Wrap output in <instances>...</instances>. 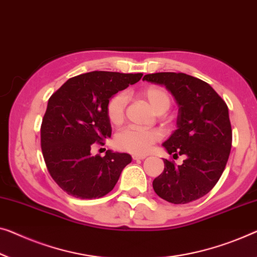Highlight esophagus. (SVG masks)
Masks as SVG:
<instances>
[{"instance_id":"34e87169","label":"esophagus","mask_w":257,"mask_h":257,"mask_svg":"<svg viewBox=\"0 0 257 257\" xmlns=\"http://www.w3.org/2000/svg\"><path fill=\"white\" fill-rule=\"evenodd\" d=\"M145 157H147V156H137V155H134V156H133V159H134V160H143V159H145Z\"/></svg>"}]
</instances>
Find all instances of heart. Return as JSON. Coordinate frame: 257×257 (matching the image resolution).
Wrapping results in <instances>:
<instances>
[{"instance_id":"b5f03b06","label":"heart","mask_w":257,"mask_h":257,"mask_svg":"<svg viewBox=\"0 0 257 257\" xmlns=\"http://www.w3.org/2000/svg\"><path fill=\"white\" fill-rule=\"evenodd\" d=\"M141 97L149 102L156 113L163 114L172 105V97L160 86L151 85L141 91ZM128 98L123 92H118L109 98L106 105V114L109 122L120 125L125 116V106ZM162 140V133L158 129H139L128 127L118 132L115 136V145L122 151L134 155H145L157 142Z\"/></svg>"}]
</instances>
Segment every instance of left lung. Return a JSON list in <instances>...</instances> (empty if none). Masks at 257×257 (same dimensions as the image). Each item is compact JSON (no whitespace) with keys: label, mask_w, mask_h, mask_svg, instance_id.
I'll list each match as a JSON object with an SVG mask.
<instances>
[{"label":"left lung","mask_w":257,"mask_h":257,"mask_svg":"<svg viewBox=\"0 0 257 257\" xmlns=\"http://www.w3.org/2000/svg\"><path fill=\"white\" fill-rule=\"evenodd\" d=\"M143 80L165 85L177 99L178 129L163 145L182 165L164 159V172L153 180L156 194L174 204L196 201L221 177L232 147L226 102L208 83L183 72H156Z\"/></svg>","instance_id":"8db88e82"}]
</instances>
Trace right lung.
<instances>
[{
  "label": "right lung",
  "instance_id": "obj_1",
  "mask_svg": "<svg viewBox=\"0 0 257 257\" xmlns=\"http://www.w3.org/2000/svg\"><path fill=\"white\" fill-rule=\"evenodd\" d=\"M143 74L91 71L69 78L51 95L41 123V150L47 170L68 195L92 200L105 196L132 162L128 153L91 156L112 128L106 114L110 97L139 82Z\"/></svg>",
  "mask_w": 257,
  "mask_h": 257
}]
</instances>
